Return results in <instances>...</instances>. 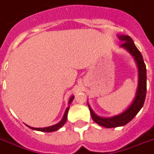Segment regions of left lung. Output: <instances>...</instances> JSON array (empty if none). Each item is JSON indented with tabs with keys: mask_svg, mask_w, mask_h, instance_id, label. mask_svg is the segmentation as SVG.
Wrapping results in <instances>:
<instances>
[{
	"mask_svg": "<svg viewBox=\"0 0 154 154\" xmlns=\"http://www.w3.org/2000/svg\"><path fill=\"white\" fill-rule=\"evenodd\" d=\"M120 42L123 43L121 47L126 49L134 57L136 63L138 66V87L134 100L128 109L123 112L121 114L112 117L104 118L100 117L94 112L91 107L88 105L91 117L99 125L103 126L105 128H116L119 126H124L127 125L129 121L135 117L139 111L143 107L146 96V66L143 59L142 54L137 48L133 39L128 35H120L118 36Z\"/></svg>",
	"mask_w": 154,
	"mask_h": 154,
	"instance_id": "8db88e82",
	"label": "left lung"
}]
</instances>
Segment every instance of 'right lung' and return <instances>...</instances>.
Returning <instances> with one entry per match:
<instances>
[{"instance_id": "obj_1", "label": "right lung", "mask_w": 154, "mask_h": 154, "mask_svg": "<svg viewBox=\"0 0 154 154\" xmlns=\"http://www.w3.org/2000/svg\"><path fill=\"white\" fill-rule=\"evenodd\" d=\"M74 100V96H71V99H70V100H69V104L72 102V100ZM68 110H69V107L66 109L65 111V113H64V116L63 119L58 123V124H56L54 125L50 126V127H46V128H33V127H30V126H28L29 128H30L31 129H34V130H37V131H41V132H46V133H51V132H54V131L58 130L59 128H62L63 126L65 125V123L66 121V118H67V113H68Z\"/></svg>"}]
</instances>
